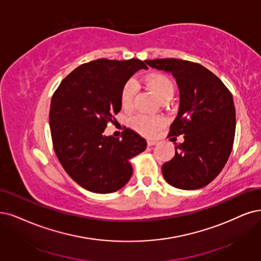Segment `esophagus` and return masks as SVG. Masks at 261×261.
I'll use <instances>...</instances> for the list:
<instances>
[{
    "instance_id": "obj_1",
    "label": "esophagus",
    "mask_w": 261,
    "mask_h": 261,
    "mask_svg": "<svg viewBox=\"0 0 261 261\" xmlns=\"http://www.w3.org/2000/svg\"><path fill=\"white\" fill-rule=\"evenodd\" d=\"M158 143V141H156V140H148L147 141V144H148V146H152V145H156V144Z\"/></svg>"
}]
</instances>
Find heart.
I'll list each match as a JSON object with an SVG mask.
<instances>
[{
  "instance_id": "1",
  "label": "heart",
  "mask_w": 261,
  "mask_h": 261,
  "mask_svg": "<svg viewBox=\"0 0 261 261\" xmlns=\"http://www.w3.org/2000/svg\"><path fill=\"white\" fill-rule=\"evenodd\" d=\"M146 85L157 95L160 101H166L171 99L175 92L174 84L170 79L165 75L153 74L148 76L145 80ZM134 93H136V86L132 82H128L123 86L120 95V102L123 109H130L133 104ZM136 128L145 136H152L155 134L165 123L161 117L158 116H148V115H139L133 120Z\"/></svg>"
}]
</instances>
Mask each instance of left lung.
<instances>
[{
	"label": "left lung",
	"instance_id": "8db88e82",
	"mask_svg": "<svg viewBox=\"0 0 261 261\" xmlns=\"http://www.w3.org/2000/svg\"><path fill=\"white\" fill-rule=\"evenodd\" d=\"M152 69L174 77L179 89V108L170 136H184L175 155L162 166L168 184L195 190L213 180L232 150L236 108L227 87L203 65L166 58L146 60Z\"/></svg>",
	"mask_w": 261,
	"mask_h": 261
}]
</instances>
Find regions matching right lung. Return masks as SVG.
<instances>
[{"label":"right lung","mask_w":261,"mask_h":261,"mask_svg":"<svg viewBox=\"0 0 261 261\" xmlns=\"http://www.w3.org/2000/svg\"><path fill=\"white\" fill-rule=\"evenodd\" d=\"M146 61L98 59L76 67L53 95L49 124L55 152L77 184L95 194H111L132 176L131 159L146 149V140L131 129L121 139L103 134L121 110L120 95Z\"/></svg>","instance_id":"add662e5"}]
</instances>
